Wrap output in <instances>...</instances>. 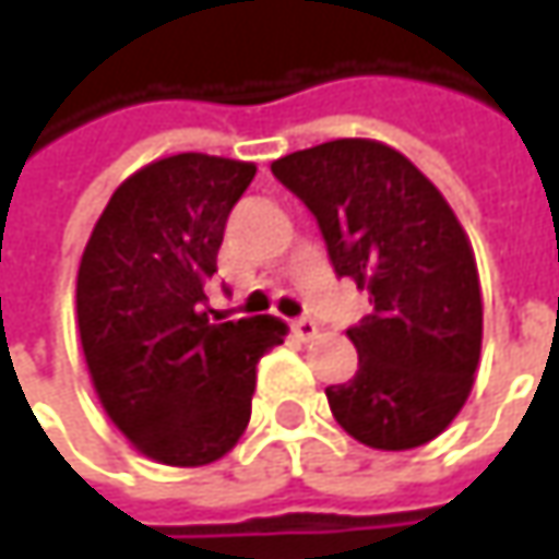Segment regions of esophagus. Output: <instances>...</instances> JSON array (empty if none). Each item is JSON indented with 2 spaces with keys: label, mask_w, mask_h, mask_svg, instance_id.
<instances>
[{
  "label": "esophagus",
  "mask_w": 559,
  "mask_h": 559,
  "mask_svg": "<svg viewBox=\"0 0 559 559\" xmlns=\"http://www.w3.org/2000/svg\"><path fill=\"white\" fill-rule=\"evenodd\" d=\"M292 333L298 335V338H313L317 335V323H313L311 317H298V320H292Z\"/></svg>",
  "instance_id": "esophagus-1"
}]
</instances>
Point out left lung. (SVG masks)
I'll list each match as a JSON object with an SVG mask.
<instances>
[{"mask_svg":"<svg viewBox=\"0 0 559 559\" xmlns=\"http://www.w3.org/2000/svg\"><path fill=\"white\" fill-rule=\"evenodd\" d=\"M320 226L335 276L370 292L357 373L330 411L360 444L407 451L461 414L483 348L476 258L441 192L401 152L335 140L270 164Z\"/></svg>","mask_w":559,"mask_h":559,"instance_id":"1","label":"left lung"}]
</instances>
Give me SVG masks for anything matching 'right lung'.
<instances>
[{
	"instance_id": "1",
	"label": "right lung",
	"mask_w": 559,
	"mask_h": 559,
	"mask_svg": "<svg viewBox=\"0 0 559 559\" xmlns=\"http://www.w3.org/2000/svg\"><path fill=\"white\" fill-rule=\"evenodd\" d=\"M254 164L186 152L118 186L76 273V323L98 401L145 457L202 466L251 417L254 367L283 345L276 317L211 320L226 217Z\"/></svg>"
}]
</instances>
